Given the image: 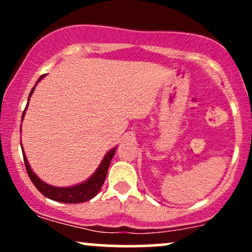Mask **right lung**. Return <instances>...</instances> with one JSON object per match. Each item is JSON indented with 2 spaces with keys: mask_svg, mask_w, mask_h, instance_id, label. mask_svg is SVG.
<instances>
[{
  "mask_svg": "<svg viewBox=\"0 0 252 252\" xmlns=\"http://www.w3.org/2000/svg\"><path fill=\"white\" fill-rule=\"evenodd\" d=\"M43 77H45V74H42V76L37 79V82L35 83V86ZM35 86L32 89L30 96H28V103H30L31 96L34 92ZM28 103L27 105H26V109L28 108ZM26 109L24 111V115H22V120H24ZM21 148H22V144H21ZM116 148L117 147H115V148H112L110 152L106 153L105 156L103 158L102 162H100L99 166H98V168L96 169V172L92 174V176H90L88 180L82 182V184H78L76 186H71V187H56L43 182L41 179L37 178V175L33 172V170H32L30 163H28L27 158H26L25 155V152H22V154H24L25 166H26V169H27L28 176H30L32 182L34 184V186L36 187L37 190H39L41 194L47 196L48 199H52V200L54 201L66 202V204H78V202L89 201L90 199L96 196L97 193L99 192L100 189H102L104 181H105L106 173H108L110 162H111L112 158H114L115 153H116Z\"/></svg>",
  "mask_w": 252,
  "mask_h": 252,
  "instance_id": "right-lung-1",
  "label": "right lung"
}]
</instances>
